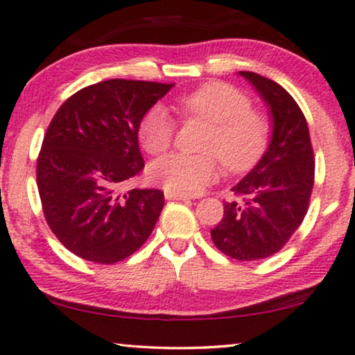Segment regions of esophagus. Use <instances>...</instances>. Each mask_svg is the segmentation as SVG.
Wrapping results in <instances>:
<instances>
[{
	"mask_svg": "<svg viewBox=\"0 0 355 355\" xmlns=\"http://www.w3.org/2000/svg\"><path fill=\"white\" fill-rule=\"evenodd\" d=\"M166 199H173V201H187L189 199V196H184V194H177V193H171V191H166Z\"/></svg>",
	"mask_w": 355,
	"mask_h": 355,
	"instance_id": "34e87169",
	"label": "esophagus"
}]
</instances>
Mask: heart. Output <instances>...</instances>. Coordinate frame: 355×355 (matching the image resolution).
Masks as SVG:
<instances>
[{
	"label": "heart",
	"mask_w": 355,
	"mask_h": 355,
	"mask_svg": "<svg viewBox=\"0 0 355 355\" xmlns=\"http://www.w3.org/2000/svg\"><path fill=\"white\" fill-rule=\"evenodd\" d=\"M183 117L209 123L201 149L204 154L173 153L149 167V178L167 191L193 196L218 175V161L230 172L256 166L268 144L270 125L243 92L225 82H209L177 99ZM175 137V122L162 106L149 107L138 123V138L149 154L166 153Z\"/></svg>",
	"instance_id": "1"
}]
</instances>
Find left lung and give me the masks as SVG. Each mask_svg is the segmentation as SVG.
Instances as JSON below:
<instances>
[{
    "label": "left lung",
    "instance_id": "left-lung-1",
    "mask_svg": "<svg viewBox=\"0 0 355 355\" xmlns=\"http://www.w3.org/2000/svg\"><path fill=\"white\" fill-rule=\"evenodd\" d=\"M238 76L267 104L272 137L252 171L232 188L236 199L223 202V218L211 236L227 256L259 261L278 252L302 223L315 162L306 117L291 94L259 73Z\"/></svg>",
    "mask_w": 355,
    "mask_h": 355
}]
</instances>
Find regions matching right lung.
<instances>
[{"label":"right lung","instance_id":"1","mask_svg":"<svg viewBox=\"0 0 355 355\" xmlns=\"http://www.w3.org/2000/svg\"><path fill=\"white\" fill-rule=\"evenodd\" d=\"M173 83L112 78L72 94L49 123L37 183L49 228L85 261L116 263L143 246L161 189L122 188L143 171L138 123Z\"/></svg>","mask_w":355,"mask_h":355}]
</instances>
